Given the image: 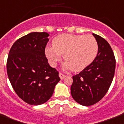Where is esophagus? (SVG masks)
<instances>
[{
  "label": "esophagus",
  "mask_w": 124,
  "mask_h": 124,
  "mask_svg": "<svg viewBox=\"0 0 124 124\" xmlns=\"http://www.w3.org/2000/svg\"><path fill=\"white\" fill-rule=\"evenodd\" d=\"M66 75L63 74L62 73H59V77H60V78L61 79H64V78L66 77Z\"/></svg>",
  "instance_id": "esophagus-1"
}]
</instances>
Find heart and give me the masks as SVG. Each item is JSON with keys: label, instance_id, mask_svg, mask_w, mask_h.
<instances>
[{"label": "heart", "instance_id": "obj_1", "mask_svg": "<svg viewBox=\"0 0 124 124\" xmlns=\"http://www.w3.org/2000/svg\"><path fill=\"white\" fill-rule=\"evenodd\" d=\"M98 51V42L93 36L64 34L53 39V47L46 48L45 55L51 65L55 66L64 54L66 67L81 71L92 62Z\"/></svg>", "mask_w": 124, "mask_h": 124}]
</instances>
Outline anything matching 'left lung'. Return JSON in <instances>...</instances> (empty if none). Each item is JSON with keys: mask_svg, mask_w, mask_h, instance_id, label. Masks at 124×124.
I'll return each mask as SVG.
<instances>
[{"mask_svg": "<svg viewBox=\"0 0 124 124\" xmlns=\"http://www.w3.org/2000/svg\"><path fill=\"white\" fill-rule=\"evenodd\" d=\"M97 40L98 52L95 59L82 71L73 76L71 93L75 101L90 106L103 98L115 75L116 59L109 43L100 36Z\"/></svg>", "mask_w": 124, "mask_h": 124, "instance_id": "1", "label": "left lung"}]
</instances>
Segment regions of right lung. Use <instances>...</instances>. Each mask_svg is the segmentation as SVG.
<instances>
[{"mask_svg":"<svg viewBox=\"0 0 124 124\" xmlns=\"http://www.w3.org/2000/svg\"><path fill=\"white\" fill-rule=\"evenodd\" d=\"M47 32H31L18 39L11 47L6 68L17 96L30 105L49 100L60 81L58 71L48 63L45 54L49 41Z\"/></svg>","mask_w":124,"mask_h":124,"instance_id":"right-lung-1","label":"right lung"}]
</instances>
